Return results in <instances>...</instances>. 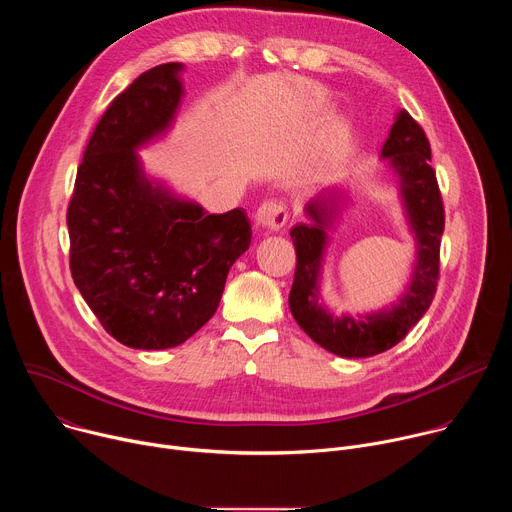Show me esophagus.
<instances>
[{
	"mask_svg": "<svg viewBox=\"0 0 512 512\" xmlns=\"http://www.w3.org/2000/svg\"><path fill=\"white\" fill-rule=\"evenodd\" d=\"M255 221L259 227L267 229V231H279L283 229V225L287 223V208L283 202L277 200H267L263 202L257 212H255Z\"/></svg>",
	"mask_w": 512,
	"mask_h": 512,
	"instance_id": "34e87169",
	"label": "esophagus"
}]
</instances>
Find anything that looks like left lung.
<instances>
[{
  "label": "left lung",
  "instance_id": "obj_1",
  "mask_svg": "<svg viewBox=\"0 0 512 512\" xmlns=\"http://www.w3.org/2000/svg\"><path fill=\"white\" fill-rule=\"evenodd\" d=\"M397 176L409 231L415 237L413 275L401 298L371 314L334 316L320 296L328 231L338 216L342 192L328 188L306 204L310 223L289 231L298 267L289 291V310L300 328L322 348L342 358H364L399 344L429 310L440 277L444 202L431 168L429 141L419 123L401 109L381 152Z\"/></svg>",
  "mask_w": 512,
  "mask_h": 512
}]
</instances>
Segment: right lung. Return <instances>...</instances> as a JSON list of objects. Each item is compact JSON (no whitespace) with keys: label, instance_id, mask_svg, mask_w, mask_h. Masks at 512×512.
<instances>
[{"label":"right lung","instance_id":"add662e5","mask_svg":"<svg viewBox=\"0 0 512 512\" xmlns=\"http://www.w3.org/2000/svg\"><path fill=\"white\" fill-rule=\"evenodd\" d=\"M182 70L180 62L160 64L113 99L66 212L75 285L101 326L139 350L172 348L196 334L251 245L243 208L208 214L141 168L137 150L174 123Z\"/></svg>","mask_w":512,"mask_h":512}]
</instances>
